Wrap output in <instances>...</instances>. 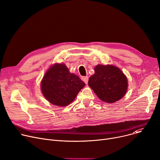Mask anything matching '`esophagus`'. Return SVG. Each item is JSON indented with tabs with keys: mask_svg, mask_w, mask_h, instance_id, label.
<instances>
[{
	"mask_svg": "<svg viewBox=\"0 0 160 160\" xmlns=\"http://www.w3.org/2000/svg\"><path fill=\"white\" fill-rule=\"evenodd\" d=\"M82 80L83 82H84L86 83H88L89 78H88V77H82Z\"/></svg>",
	"mask_w": 160,
	"mask_h": 160,
	"instance_id": "34e87169",
	"label": "esophagus"
}]
</instances>
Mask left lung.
I'll use <instances>...</instances> for the list:
<instances>
[{
    "label": "left lung",
    "mask_w": 160,
    "mask_h": 160,
    "mask_svg": "<svg viewBox=\"0 0 160 160\" xmlns=\"http://www.w3.org/2000/svg\"><path fill=\"white\" fill-rule=\"evenodd\" d=\"M88 85L100 100L113 103L125 95L128 82L125 75L117 67L98 65L95 68V74L89 78Z\"/></svg>",
    "instance_id": "left-lung-1"
}]
</instances>
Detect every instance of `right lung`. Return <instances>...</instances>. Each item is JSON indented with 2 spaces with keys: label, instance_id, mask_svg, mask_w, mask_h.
Here are the masks:
<instances>
[{
  "label": "right lung",
  "instance_id": "1",
  "mask_svg": "<svg viewBox=\"0 0 160 160\" xmlns=\"http://www.w3.org/2000/svg\"><path fill=\"white\" fill-rule=\"evenodd\" d=\"M41 85L42 93L50 103L65 106L73 101L86 83L70 73L64 64H55L45 73Z\"/></svg>",
  "mask_w": 160,
  "mask_h": 160
}]
</instances>
